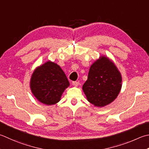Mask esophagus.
<instances>
[{"mask_svg":"<svg viewBox=\"0 0 149 149\" xmlns=\"http://www.w3.org/2000/svg\"><path fill=\"white\" fill-rule=\"evenodd\" d=\"M79 82H77V81H73L72 82V84L74 86H77L78 85H79Z\"/></svg>","mask_w":149,"mask_h":149,"instance_id":"34e87169","label":"esophagus"}]
</instances>
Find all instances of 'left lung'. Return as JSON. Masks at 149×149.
<instances>
[{
	"mask_svg": "<svg viewBox=\"0 0 149 149\" xmlns=\"http://www.w3.org/2000/svg\"><path fill=\"white\" fill-rule=\"evenodd\" d=\"M121 81L120 72L112 61L101 56L90 66L83 90L90 103L102 107L117 97L121 88Z\"/></svg>",
	"mask_w": 149,
	"mask_h": 149,
	"instance_id": "left-lung-1",
	"label": "left lung"
}]
</instances>
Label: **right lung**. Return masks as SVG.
<instances>
[{
  "label": "right lung",
  "mask_w": 149,
  "mask_h": 149,
  "mask_svg": "<svg viewBox=\"0 0 149 149\" xmlns=\"http://www.w3.org/2000/svg\"><path fill=\"white\" fill-rule=\"evenodd\" d=\"M69 85L65 72L59 65L51 61L35 70L30 81L31 90L35 97L48 105L58 103Z\"/></svg>",
  "instance_id": "obj_1"
}]
</instances>
